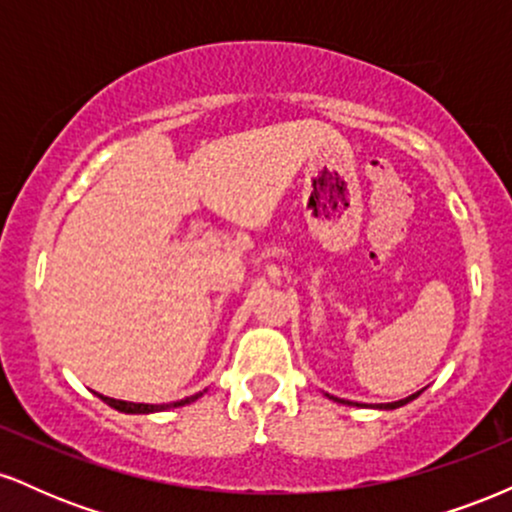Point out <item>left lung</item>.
I'll return each instance as SVG.
<instances>
[{"instance_id":"8db88e82","label":"left lung","mask_w":512,"mask_h":512,"mask_svg":"<svg viewBox=\"0 0 512 512\" xmlns=\"http://www.w3.org/2000/svg\"><path fill=\"white\" fill-rule=\"evenodd\" d=\"M330 399H334V402H339V404H354V402H344V399H339V397H332V395H327ZM419 397V392H416V395H409V397H404V399H399V402H387V404H380V407H375V409H399V407H404V404H409L411 399H416ZM358 407V404H356Z\"/></svg>"}]
</instances>
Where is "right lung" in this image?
I'll return each mask as SVG.
<instances>
[{
  "label": "right lung",
  "mask_w": 512,
  "mask_h": 512,
  "mask_svg": "<svg viewBox=\"0 0 512 512\" xmlns=\"http://www.w3.org/2000/svg\"><path fill=\"white\" fill-rule=\"evenodd\" d=\"M207 392V390H204ZM204 392H197V395L192 397H185L180 399V402H170V404H142V402H125V399H113V397H105V395H98L103 399L105 404H110V407L117 409V411H125V414H154V411H166V409H175V407H185V404L195 402L204 395Z\"/></svg>",
  "instance_id": "add662e5"
}]
</instances>
